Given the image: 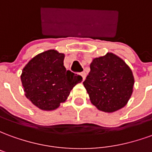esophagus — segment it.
<instances>
[{
    "instance_id": "obj_1",
    "label": "esophagus",
    "mask_w": 152,
    "mask_h": 152,
    "mask_svg": "<svg viewBox=\"0 0 152 152\" xmlns=\"http://www.w3.org/2000/svg\"><path fill=\"white\" fill-rule=\"evenodd\" d=\"M80 76H82V79L83 80H86V73L85 72H80Z\"/></svg>"
}]
</instances>
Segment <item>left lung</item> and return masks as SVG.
<instances>
[{
  "instance_id": "1",
  "label": "left lung",
  "mask_w": 152,
  "mask_h": 152,
  "mask_svg": "<svg viewBox=\"0 0 152 152\" xmlns=\"http://www.w3.org/2000/svg\"><path fill=\"white\" fill-rule=\"evenodd\" d=\"M83 85L93 105L99 111L114 112L129 102L134 90V77L124 60L107 53L93 59Z\"/></svg>"
}]
</instances>
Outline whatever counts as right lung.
<instances>
[{
  "label": "right lung",
  "instance_id": "add662e5",
  "mask_svg": "<svg viewBox=\"0 0 152 152\" xmlns=\"http://www.w3.org/2000/svg\"><path fill=\"white\" fill-rule=\"evenodd\" d=\"M64 53L49 50L32 58L23 67L21 81L25 96L43 111L55 110L66 100L82 77L66 71Z\"/></svg>",
  "mask_w": 152,
  "mask_h": 152
}]
</instances>
